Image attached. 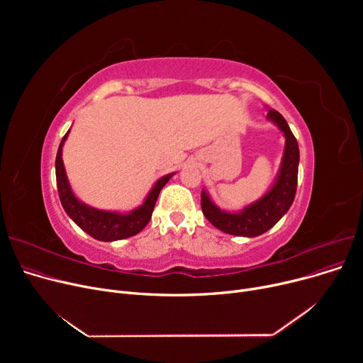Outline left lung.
I'll list each match as a JSON object with an SVG mask.
<instances>
[{
    "label": "left lung",
    "mask_w": 363,
    "mask_h": 363,
    "mask_svg": "<svg viewBox=\"0 0 363 363\" xmlns=\"http://www.w3.org/2000/svg\"><path fill=\"white\" fill-rule=\"evenodd\" d=\"M268 119L284 132L285 137L279 174L269 191L235 213L220 211L204 189L201 191V211L206 219L226 234L238 237L262 235L289 212L294 201L300 160L298 144L281 113L271 108L268 110Z\"/></svg>",
    "instance_id": "obj_1"
}]
</instances>
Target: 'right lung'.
I'll return each mask as SVG.
<instances>
[{
	"mask_svg": "<svg viewBox=\"0 0 363 363\" xmlns=\"http://www.w3.org/2000/svg\"><path fill=\"white\" fill-rule=\"evenodd\" d=\"M67 135H69V130L63 137L59 145V150H57V157H55L57 189H59V197L67 216L78 225L82 231H85L88 235H91L92 238L99 241H116V240H123L132 235H137L150 222L152 211H155L157 197L160 194V189L167 184V181L172 177H174V174L162 177L155 184V186L151 188V191L148 193L145 201L140 207H137L135 211H132L129 213L99 211V208H94L79 201L72 191L70 184L66 177L63 159H62V150H63L65 141L67 140Z\"/></svg>",
	"mask_w": 363,
	"mask_h": 363,
	"instance_id": "obj_1",
	"label": "right lung"
}]
</instances>
